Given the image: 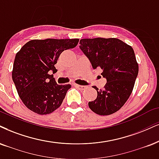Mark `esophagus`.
Segmentation results:
<instances>
[{
	"label": "esophagus",
	"mask_w": 159,
	"mask_h": 159,
	"mask_svg": "<svg viewBox=\"0 0 159 159\" xmlns=\"http://www.w3.org/2000/svg\"><path fill=\"white\" fill-rule=\"evenodd\" d=\"M74 86H75V87H76V88H78V89H80V90H83V89H85V86H84V85H76V84H75V85H74Z\"/></svg>",
	"instance_id": "obj_1"
}]
</instances>
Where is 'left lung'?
Instances as JSON below:
<instances>
[{
    "label": "left lung",
    "instance_id": "left-lung-1",
    "mask_svg": "<svg viewBox=\"0 0 159 159\" xmlns=\"http://www.w3.org/2000/svg\"><path fill=\"white\" fill-rule=\"evenodd\" d=\"M80 44L93 68H101V74L107 80L102 89L93 86L97 97L89 102L90 109L101 116L116 113L129 99L138 76L134 49L117 38L82 39Z\"/></svg>",
    "mask_w": 159,
    "mask_h": 159
}]
</instances>
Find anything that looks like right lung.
Instances as JSON below:
<instances>
[{"label":"right lung","mask_w":159,"mask_h":159,"mask_svg":"<svg viewBox=\"0 0 159 159\" xmlns=\"http://www.w3.org/2000/svg\"><path fill=\"white\" fill-rule=\"evenodd\" d=\"M79 39L32 40L16 54L12 80L27 108L40 115L49 114L61 105L71 85H58L50 70H57L60 54L76 46Z\"/></svg>","instance_id":"obj_1"}]
</instances>
